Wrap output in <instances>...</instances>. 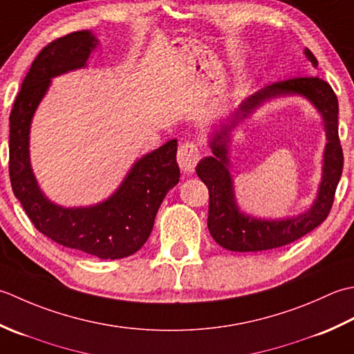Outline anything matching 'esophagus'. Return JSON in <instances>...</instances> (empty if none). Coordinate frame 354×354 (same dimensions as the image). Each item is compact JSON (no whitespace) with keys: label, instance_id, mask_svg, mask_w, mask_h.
<instances>
[{"label":"esophagus","instance_id":"esophagus-1","mask_svg":"<svg viewBox=\"0 0 354 354\" xmlns=\"http://www.w3.org/2000/svg\"><path fill=\"white\" fill-rule=\"evenodd\" d=\"M200 160V149L194 142H185L178 147L177 162L183 172H192Z\"/></svg>","mask_w":354,"mask_h":354}]
</instances>
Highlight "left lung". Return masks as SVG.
<instances>
[{
	"mask_svg": "<svg viewBox=\"0 0 354 354\" xmlns=\"http://www.w3.org/2000/svg\"><path fill=\"white\" fill-rule=\"evenodd\" d=\"M304 55L315 68L318 67V61L308 48H306ZM288 94H299L308 98L322 113L324 120L328 143L324 150L323 180L319 196L313 207L297 218L281 221L250 218L243 214L236 205L232 176L228 171V133L238 121L248 117L266 100ZM337 97L326 81L318 76H298L264 86L263 90L243 100L229 124L220 125L221 128L209 140L214 156L201 158L196 171L209 189L207 229L221 248L232 252L277 249L297 241L327 218L344 167L342 148L337 134Z\"/></svg>",
	"mask_w": 354,
	"mask_h": 354,
	"instance_id": "1",
	"label": "left lung"
}]
</instances>
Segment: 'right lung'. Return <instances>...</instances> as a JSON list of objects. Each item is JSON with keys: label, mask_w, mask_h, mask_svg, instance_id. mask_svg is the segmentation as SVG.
I'll use <instances>...</instances> for the list:
<instances>
[{"label": "right lung", "mask_w": 354, "mask_h": 354, "mask_svg": "<svg viewBox=\"0 0 354 354\" xmlns=\"http://www.w3.org/2000/svg\"><path fill=\"white\" fill-rule=\"evenodd\" d=\"M96 46L91 32H73L50 42L36 56L10 113L9 176L13 194L41 234L61 246L119 259L147 243L165 196L178 183L177 140L139 158L116 192L86 207H64L50 201L39 189L28 154L33 114L52 77L86 67Z\"/></svg>", "instance_id": "1"}]
</instances>
